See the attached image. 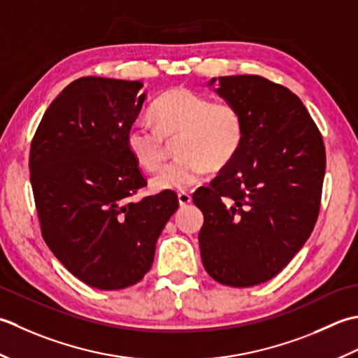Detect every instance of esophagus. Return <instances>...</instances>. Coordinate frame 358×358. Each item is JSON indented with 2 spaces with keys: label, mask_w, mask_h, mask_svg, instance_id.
Here are the masks:
<instances>
[{
  "label": "esophagus",
  "mask_w": 358,
  "mask_h": 358,
  "mask_svg": "<svg viewBox=\"0 0 358 358\" xmlns=\"http://www.w3.org/2000/svg\"><path fill=\"white\" fill-rule=\"evenodd\" d=\"M178 199H179L180 207H187V206H189V203H192V196H189L188 193H184V192L178 194Z\"/></svg>",
  "instance_id": "obj_1"
}]
</instances>
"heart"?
<instances>
[{
	"mask_svg": "<svg viewBox=\"0 0 358 358\" xmlns=\"http://www.w3.org/2000/svg\"><path fill=\"white\" fill-rule=\"evenodd\" d=\"M156 127L136 122L127 131V148L145 171H157L166 159V141L176 136L180 156L151 180L156 189L184 192L210 169L231 164L243 145L244 120L229 101H210L187 87H173L150 109Z\"/></svg>",
	"mask_w": 358,
	"mask_h": 358,
	"instance_id": "1",
	"label": "heart"
}]
</instances>
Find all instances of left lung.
<instances>
[{
  "mask_svg": "<svg viewBox=\"0 0 358 358\" xmlns=\"http://www.w3.org/2000/svg\"><path fill=\"white\" fill-rule=\"evenodd\" d=\"M216 92L243 115L244 138L231 164L193 194L203 213L201 258L217 282L250 287L278 275L315 227L324 142L286 86L229 76L220 77Z\"/></svg>",
  "mask_w": 358,
  "mask_h": 358,
  "instance_id": "obj_1",
  "label": "left lung"
}]
</instances>
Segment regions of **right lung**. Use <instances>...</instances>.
Segmentation results:
<instances>
[{
	"instance_id": "right-lung-1",
	"label": "right lung",
	"mask_w": 358,
	"mask_h": 358,
	"mask_svg": "<svg viewBox=\"0 0 358 358\" xmlns=\"http://www.w3.org/2000/svg\"><path fill=\"white\" fill-rule=\"evenodd\" d=\"M141 82L82 77L49 105L31 143L29 170L43 239L87 286L117 290L141 281L179 207L174 192L138 202L147 185L127 148L145 101Z\"/></svg>"
}]
</instances>
